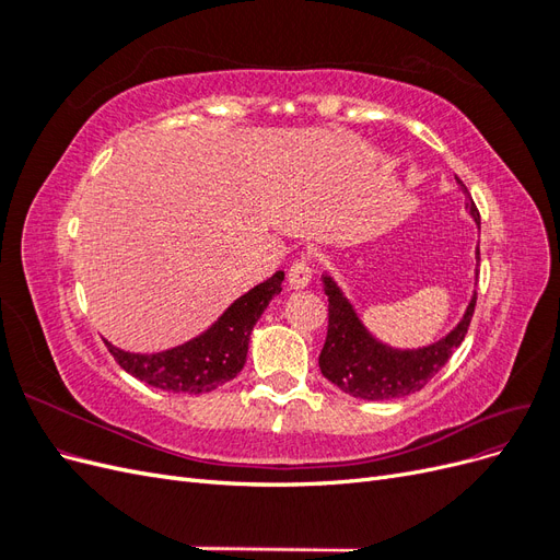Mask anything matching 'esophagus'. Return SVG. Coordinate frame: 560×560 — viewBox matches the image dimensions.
Here are the masks:
<instances>
[{
	"mask_svg": "<svg viewBox=\"0 0 560 560\" xmlns=\"http://www.w3.org/2000/svg\"><path fill=\"white\" fill-rule=\"evenodd\" d=\"M311 278H313V268H311V261L306 257H299L290 266V273H287V280H290L292 290H303V287H308Z\"/></svg>",
	"mask_w": 560,
	"mask_h": 560,
	"instance_id": "34e87169",
	"label": "esophagus"
}]
</instances>
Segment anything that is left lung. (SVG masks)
I'll return each instance as SVG.
<instances>
[{"label": "left lung", "instance_id": "obj_1", "mask_svg": "<svg viewBox=\"0 0 560 560\" xmlns=\"http://www.w3.org/2000/svg\"><path fill=\"white\" fill-rule=\"evenodd\" d=\"M457 184L463 186L467 196L465 206L474 222L481 224L479 210L474 206L467 186L460 179H457ZM322 282H325V294L329 296V327L325 348L319 352V371L346 395L369 401L399 399L425 387L436 376V371L451 360L455 348L465 341L474 306H477V294H474L463 319L442 341L418 350H397L376 341L366 331L352 303L343 296L341 287L334 282V278L322 276Z\"/></svg>", "mask_w": 560, "mask_h": 560}]
</instances>
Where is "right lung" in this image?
Segmentation results:
<instances>
[{
	"instance_id": "add662e5",
	"label": "right lung",
	"mask_w": 560,
	"mask_h": 560,
	"mask_svg": "<svg viewBox=\"0 0 560 560\" xmlns=\"http://www.w3.org/2000/svg\"><path fill=\"white\" fill-rule=\"evenodd\" d=\"M284 273L278 270L266 282L233 301L214 325L177 348L156 354H138L118 350L107 343L114 360L130 376L144 381L165 393L202 395L241 374L247 360L249 334L264 308L282 290Z\"/></svg>"
}]
</instances>
